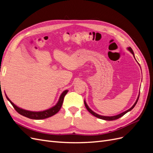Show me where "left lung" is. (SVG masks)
I'll return each mask as SVG.
<instances>
[{
  "mask_svg": "<svg viewBox=\"0 0 153 153\" xmlns=\"http://www.w3.org/2000/svg\"><path fill=\"white\" fill-rule=\"evenodd\" d=\"M128 50L133 55L134 57H135V55H134V53H133V51L132 48H131V47H128ZM139 96H140V93H139V94H138V98H137V101H135V103H134V105L131 106V108H130L129 109H128V110L125 111V112H123V113H121V114H119V115H114V116H110V117H109V116H103V115H100L97 114L96 113H95L94 112H93V111H92V110L89 107V106H88V105H87V103H86V102H85V101H84V104H85V107H86L87 110L88 111H89V112L92 115H93L94 116H95V117H98V118H99V119H101L106 120V121H113V120H115V119H119V118H120V117H121L122 116H123V115H124V114H126L127 112H129V111L131 110L134 107H135V106L136 105V104H137V101H138V98H139Z\"/></svg>",
  "mask_w": 153,
  "mask_h": 153,
  "instance_id": "8db88e82",
  "label": "left lung"
}]
</instances>
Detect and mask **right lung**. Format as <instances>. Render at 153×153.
<instances>
[{"mask_svg":"<svg viewBox=\"0 0 153 153\" xmlns=\"http://www.w3.org/2000/svg\"><path fill=\"white\" fill-rule=\"evenodd\" d=\"M68 92V91L66 90L62 92L61 96H60L57 103L54 106L50 108V109L46 110L44 111H41V112H32V111H29V110H26L24 109L20 108L14 104L12 101L7 98V96H6V98L8 100V101L11 103V104L13 105L14 108L16 110V112L18 113H19L20 114H21L22 115H23V116H25L26 117H28L32 119H44L52 116V115H55V114H57L59 112L62 105L64 96H65V95L67 94Z\"/></svg>","mask_w":153,"mask_h":153,"instance_id":"1","label":"right lung"}]
</instances>
